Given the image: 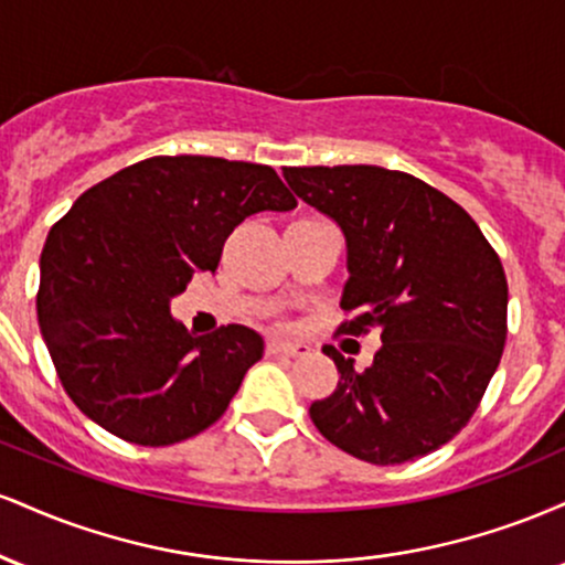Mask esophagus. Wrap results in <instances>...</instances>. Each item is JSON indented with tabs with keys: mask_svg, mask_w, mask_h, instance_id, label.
Wrapping results in <instances>:
<instances>
[{
	"mask_svg": "<svg viewBox=\"0 0 565 565\" xmlns=\"http://www.w3.org/2000/svg\"><path fill=\"white\" fill-rule=\"evenodd\" d=\"M268 353L270 355H287V359H295V355L308 353V345H302V342L274 340V342H268Z\"/></svg>",
	"mask_w": 565,
	"mask_h": 565,
	"instance_id": "1",
	"label": "esophagus"
}]
</instances>
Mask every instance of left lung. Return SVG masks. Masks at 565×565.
Instances as JSON below:
<instances>
[{"mask_svg":"<svg viewBox=\"0 0 565 565\" xmlns=\"http://www.w3.org/2000/svg\"><path fill=\"white\" fill-rule=\"evenodd\" d=\"M305 204L345 233L340 334L380 329L372 366L334 345L340 382L310 404L337 449L372 465L425 457L470 423L508 337V278L468 212L414 174L372 164L284 167Z\"/></svg>","mask_w":565,"mask_h":565,"instance_id":"8db88e82","label":"left lung"}]
</instances>
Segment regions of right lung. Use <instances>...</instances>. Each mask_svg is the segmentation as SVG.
Here are the masks:
<instances>
[{
  "label": "right lung",
  "instance_id": "right-lung-1",
  "mask_svg": "<svg viewBox=\"0 0 565 565\" xmlns=\"http://www.w3.org/2000/svg\"><path fill=\"white\" fill-rule=\"evenodd\" d=\"M297 206L276 170L217 157H153L84 191L50 231L36 316L57 377L93 423L170 446L223 417L263 337L242 323L191 334L170 300L215 274L255 212Z\"/></svg>",
  "mask_w": 565,
  "mask_h": 565
}]
</instances>
